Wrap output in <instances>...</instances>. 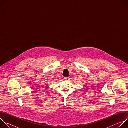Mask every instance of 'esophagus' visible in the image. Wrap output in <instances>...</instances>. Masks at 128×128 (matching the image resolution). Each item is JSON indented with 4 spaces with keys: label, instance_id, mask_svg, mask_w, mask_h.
Masks as SVG:
<instances>
[{
    "label": "esophagus",
    "instance_id": "34e87169",
    "mask_svg": "<svg viewBox=\"0 0 128 128\" xmlns=\"http://www.w3.org/2000/svg\"><path fill=\"white\" fill-rule=\"evenodd\" d=\"M64 80H69V78H64Z\"/></svg>",
    "mask_w": 128,
    "mask_h": 128
}]
</instances>
